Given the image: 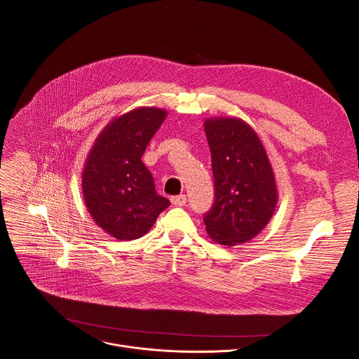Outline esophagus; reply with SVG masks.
Returning <instances> with one entry per match:
<instances>
[{
  "instance_id": "34e87169",
  "label": "esophagus",
  "mask_w": 359,
  "mask_h": 359,
  "mask_svg": "<svg viewBox=\"0 0 359 359\" xmlns=\"http://www.w3.org/2000/svg\"><path fill=\"white\" fill-rule=\"evenodd\" d=\"M186 201H187L186 194H179V196L172 197V203L175 204V206H186Z\"/></svg>"
}]
</instances>
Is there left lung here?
Returning <instances> with one entry per match:
<instances>
[{"mask_svg": "<svg viewBox=\"0 0 359 359\" xmlns=\"http://www.w3.org/2000/svg\"><path fill=\"white\" fill-rule=\"evenodd\" d=\"M204 130L212 151L215 201L203 222L219 244L247 243L266 227L277 204L267 153L241 119H209Z\"/></svg>", "mask_w": 359, "mask_h": 359, "instance_id": "obj_1", "label": "left lung"}]
</instances>
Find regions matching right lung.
Wrapping results in <instances>:
<instances>
[{"label":"right lung","instance_id":"right-lung-1","mask_svg":"<svg viewBox=\"0 0 359 359\" xmlns=\"http://www.w3.org/2000/svg\"><path fill=\"white\" fill-rule=\"evenodd\" d=\"M166 115L156 108L133 109L112 121L89 151L82 173L85 204L95 223L118 240L142 237L170 206L142 162Z\"/></svg>","mask_w":359,"mask_h":359}]
</instances>
